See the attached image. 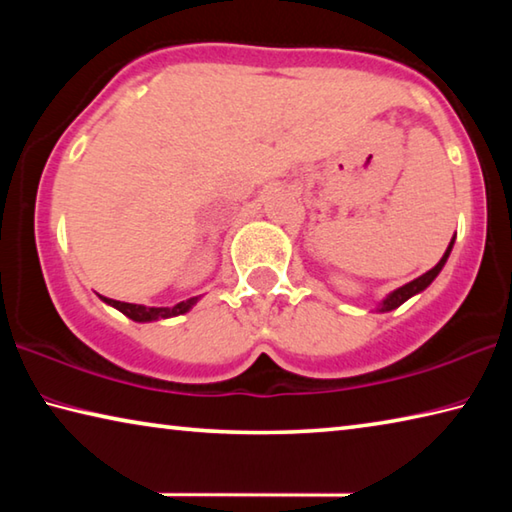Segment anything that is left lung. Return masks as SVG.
<instances>
[{
    "label": "left lung",
    "instance_id": "obj_1",
    "mask_svg": "<svg viewBox=\"0 0 512 512\" xmlns=\"http://www.w3.org/2000/svg\"><path fill=\"white\" fill-rule=\"evenodd\" d=\"M452 246H454V239L449 241V246H447V250H445V255H443V259H440V262L431 268V271H427L424 275H420V277H415L413 282H409V284H404V287H400V289H395L391 296H388L384 302H381L379 305V311H391V309H395V307H400L402 302H406L409 300L411 296H415V293H420V291H424L429 287V284L436 280V275L443 271V266H445V262H447V257H449V253H452Z\"/></svg>",
    "mask_w": 512,
    "mask_h": 512
}]
</instances>
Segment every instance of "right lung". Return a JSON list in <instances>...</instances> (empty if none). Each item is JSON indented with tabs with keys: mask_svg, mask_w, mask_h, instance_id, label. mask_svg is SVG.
<instances>
[{
	"mask_svg": "<svg viewBox=\"0 0 512 512\" xmlns=\"http://www.w3.org/2000/svg\"><path fill=\"white\" fill-rule=\"evenodd\" d=\"M103 302H108L115 309H119L121 314L128 316L131 320H137V323H149V320H158V318H171V316H180L185 311L192 309L196 298H189L178 302L173 307H144V305H133V302H121V300H112V298H103Z\"/></svg>",
	"mask_w": 512,
	"mask_h": 512,
	"instance_id": "right-lung-1",
	"label": "right lung"
}]
</instances>
